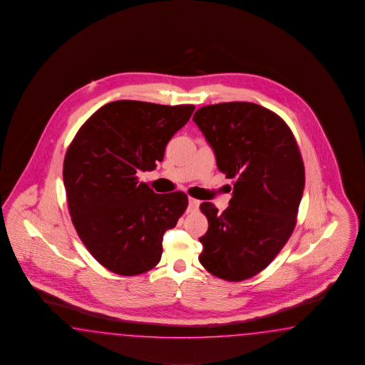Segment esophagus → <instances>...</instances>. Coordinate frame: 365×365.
<instances>
[{
  "instance_id": "esophagus-1",
  "label": "esophagus",
  "mask_w": 365,
  "mask_h": 365,
  "mask_svg": "<svg viewBox=\"0 0 365 365\" xmlns=\"http://www.w3.org/2000/svg\"><path fill=\"white\" fill-rule=\"evenodd\" d=\"M199 204H200L199 200H196V199H194V197H188V207H187V211H197V210H199Z\"/></svg>"
}]
</instances>
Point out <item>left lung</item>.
I'll use <instances>...</instances> for the list:
<instances>
[{
	"mask_svg": "<svg viewBox=\"0 0 365 365\" xmlns=\"http://www.w3.org/2000/svg\"><path fill=\"white\" fill-rule=\"evenodd\" d=\"M192 120L212 146L220 171L235 179L225 211L202 202L208 230L199 260L212 275L241 282L275 259L296 227L305 170L291 128L250 102L204 106Z\"/></svg>",
	"mask_w": 365,
	"mask_h": 365,
	"instance_id": "left-lung-1",
	"label": "left lung"
}]
</instances>
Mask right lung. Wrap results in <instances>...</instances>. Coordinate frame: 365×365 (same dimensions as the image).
I'll return each mask as SVG.
<instances>
[{
    "instance_id": "obj_1",
    "label": "right lung",
    "mask_w": 365,
    "mask_h": 365,
    "mask_svg": "<svg viewBox=\"0 0 365 365\" xmlns=\"http://www.w3.org/2000/svg\"><path fill=\"white\" fill-rule=\"evenodd\" d=\"M194 110L111 102L83 123L66 150L63 179L72 222L90 254L118 275L152 269L163 255V233L186 211L185 192L155 194L138 174L163 161Z\"/></svg>"
}]
</instances>
